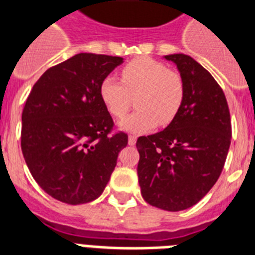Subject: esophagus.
Segmentation results:
<instances>
[{"instance_id": "1", "label": "esophagus", "mask_w": 255, "mask_h": 255, "mask_svg": "<svg viewBox=\"0 0 255 255\" xmlns=\"http://www.w3.org/2000/svg\"><path fill=\"white\" fill-rule=\"evenodd\" d=\"M128 141H129V145H135V142H137V137H135V135H129Z\"/></svg>"}]
</instances>
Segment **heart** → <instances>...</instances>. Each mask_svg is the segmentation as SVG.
<instances>
[{"label": "heart", "instance_id": "1", "mask_svg": "<svg viewBox=\"0 0 255 255\" xmlns=\"http://www.w3.org/2000/svg\"><path fill=\"white\" fill-rule=\"evenodd\" d=\"M121 83L105 77L100 85V98L113 117H125L135 97L137 109L120 124L122 130L145 133L155 126L174 121L185 98L182 77L159 61L139 57L121 69Z\"/></svg>", "mask_w": 255, "mask_h": 255}]
</instances>
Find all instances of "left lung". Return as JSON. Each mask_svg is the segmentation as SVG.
I'll return each mask as SVG.
<instances>
[{
	"label": "left lung",
	"instance_id": "left-lung-1",
	"mask_svg": "<svg viewBox=\"0 0 255 255\" xmlns=\"http://www.w3.org/2000/svg\"><path fill=\"white\" fill-rule=\"evenodd\" d=\"M185 84L166 129L137 139L138 182L146 202L167 212L191 208L220 178L232 139L228 101L213 76L186 54L165 56Z\"/></svg>",
	"mask_w": 255,
	"mask_h": 255
}]
</instances>
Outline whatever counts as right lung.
<instances>
[{
  "mask_svg": "<svg viewBox=\"0 0 255 255\" xmlns=\"http://www.w3.org/2000/svg\"><path fill=\"white\" fill-rule=\"evenodd\" d=\"M121 57L80 53L47 69L22 112L21 149L33 178L53 198L80 205L98 198L128 134L100 98V85Z\"/></svg>",
  "mask_w": 255,
  "mask_h": 255,
  "instance_id": "1",
  "label": "right lung"
}]
</instances>
